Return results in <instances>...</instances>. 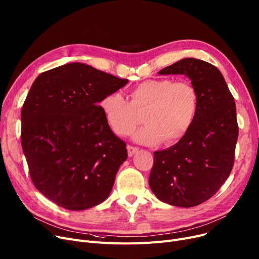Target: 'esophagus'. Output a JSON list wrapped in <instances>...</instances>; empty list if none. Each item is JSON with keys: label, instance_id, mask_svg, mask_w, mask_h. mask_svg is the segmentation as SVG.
Returning a JSON list of instances; mask_svg holds the SVG:
<instances>
[{"label": "esophagus", "instance_id": "34e87169", "mask_svg": "<svg viewBox=\"0 0 259 259\" xmlns=\"http://www.w3.org/2000/svg\"><path fill=\"white\" fill-rule=\"evenodd\" d=\"M127 150H128V155H129V156H132V155H134V153L138 152L139 148L133 147V146L128 145V146H127Z\"/></svg>", "mask_w": 259, "mask_h": 259}]
</instances>
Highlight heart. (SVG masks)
<instances>
[{
	"label": "heart",
	"instance_id": "b5f03b06",
	"mask_svg": "<svg viewBox=\"0 0 259 259\" xmlns=\"http://www.w3.org/2000/svg\"><path fill=\"white\" fill-rule=\"evenodd\" d=\"M198 104V92L192 83L163 78L132 88L129 102L118 92L109 93L100 102V109L112 131L119 137L132 132L144 111L145 125L133 133V140L144 145H172L193 125Z\"/></svg>",
	"mask_w": 259,
	"mask_h": 259
}]
</instances>
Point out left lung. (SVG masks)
<instances>
[{
    "instance_id": "obj_1",
    "label": "left lung",
    "mask_w": 259,
    "mask_h": 259,
    "mask_svg": "<svg viewBox=\"0 0 259 259\" xmlns=\"http://www.w3.org/2000/svg\"><path fill=\"white\" fill-rule=\"evenodd\" d=\"M157 74L188 77L199 104L185 136L153 153L149 186L167 204L193 207L215 195L232 171L238 139L236 105L221 72L206 61L184 58Z\"/></svg>"
}]
</instances>
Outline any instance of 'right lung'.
I'll return each mask as SVG.
<instances>
[{
  "mask_svg": "<svg viewBox=\"0 0 259 259\" xmlns=\"http://www.w3.org/2000/svg\"><path fill=\"white\" fill-rule=\"evenodd\" d=\"M127 83L80 62L33 81L21 112L22 149L33 185L54 203L82 210L109 197L128 153L98 104Z\"/></svg>",
  "mask_w": 259,
  "mask_h": 259,
  "instance_id": "add662e5",
  "label": "right lung"
}]
</instances>
